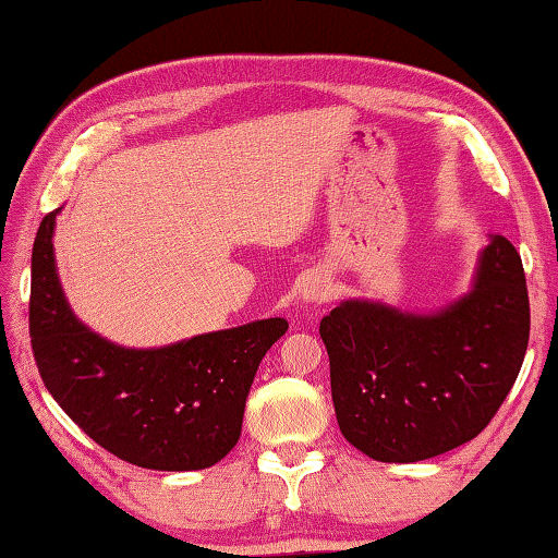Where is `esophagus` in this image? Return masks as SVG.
<instances>
[{
  "instance_id": "34e87169",
  "label": "esophagus",
  "mask_w": 558,
  "mask_h": 558,
  "mask_svg": "<svg viewBox=\"0 0 558 558\" xmlns=\"http://www.w3.org/2000/svg\"><path fill=\"white\" fill-rule=\"evenodd\" d=\"M329 298H332V282L325 276L310 278L300 292L302 305H325Z\"/></svg>"
}]
</instances>
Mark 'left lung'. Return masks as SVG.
Masks as SVG:
<instances>
[{
	"label": "left lung",
	"instance_id": "obj_1",
	"mask_svg": "<svg viewBox=\"0 0 558 558\" xmlns=\"http://www.w3.org/2000/svg\"><path fill=\"white\" fill-rule=\"evenodd\" d=\"M342 436L379 462H418L483 433L522 369V258L489 235L465 295L436 313L344 300L323 317Z\"/></svg>",
	"mask_w": 558,
	"mask_h": 558
}]
</instances>
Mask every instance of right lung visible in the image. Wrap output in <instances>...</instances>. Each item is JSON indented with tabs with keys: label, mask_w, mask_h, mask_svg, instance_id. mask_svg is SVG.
Instances as JSON below:
<instances>
[{
	"label": "right lung",
	"mask_w": 558,
	"mask_h": 558,
	"mask_svg": "<svg viewBox=\"0 0 558 558\" xmlns=\"http://www.w3.org/2000/svg\"><path fill=\"white\" fill-rule=\"evenodd\" d=\"M59 211L44 216L32 251L29 332L46 389L86 436L132 465H216L239 442L253 376L288 323L256 319L155 349L110 342L63 295L53 258Z\"/></svg>",
	"instance_id": "right-lung-1"
}]
</instances>
